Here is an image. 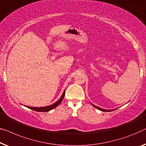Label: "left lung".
I'll return each mask as SVG.
<instances>
[{"instance_id": "1", "label": "left lung", "mask_w": 146, "mask_h": 146, "mask_svg": "<svg viewBox=\"0 0 146 146\" xmlns=\"http://www.w3.org/2000/svg\"><path fill=\"white\" fill-rule=\"evenodd\" d=\"M92 105H93V106H94V107H96V108H97L98 109H99V110H101V111H104V112H109V111H114V110H115V109H113V110H107V109H101V108H100V107H97V106H96V105H94V104H92Z\"/></svg>"}]
</instances>
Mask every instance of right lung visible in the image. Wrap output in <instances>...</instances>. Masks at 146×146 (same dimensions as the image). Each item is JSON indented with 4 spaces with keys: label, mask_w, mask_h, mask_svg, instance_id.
Instances as JSON below:
<instances>
[{
    "label": "right lung",
    "mask_w": 146,
    "mask_h": 146,
    "mask_svg": "<svg viewBox=\"0 0 146 146\" xmlns=\"http://www.w3.org/2000/svg\"><path fill=\"white\" fill-rule=\"evenodd\" d=\"M64 95H65V91H64V92H63V94L62 95V96H61V98L58 99V100L55 102L53 104L50 105H48V106H46V107H29V106H26V105H24V106H26L27 108L30 109H32L33 111H37V112H47V111H49L50 110L53 109L55 108L58 106V105L60 104V103L62 102L63 98H64Z\"/></svg>",
    "instance_id": "1"
}]
</instances>
